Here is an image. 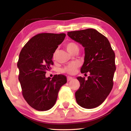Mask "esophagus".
Returning <instances> with one entry per match:
<instances>
[{
  "label": "esophagus",
  "mask_w": 131,
  "mask_h": 131,
  "mask_svg": "<svg viewBox=\"0 0 131 131\" xmlns=\"http://www.w3.org/2000/svg\"><path fill=\"white\" fill-rule=\"evenodd\" d=\"M73 79V78H72L71 77H67V80H68V81L69 82V81H70V80H72Z\"/></svg>",
  "instance_id": "obj_1"
}]
</instances>
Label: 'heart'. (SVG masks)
<instances>
[{"instance_id":"heart-1","label":"heart","mask_w":131,"mask_h":131,"mask_svg":"<svg viewBox=\"0 0 131 131\" xmlns=\"http://www.w3.org/2000/svg\"><path fill=\"white\" fill-rule=\"evenodd\" d=\"M66 49L67 51L70 52V53H73L75 51V50H78L79 48L77 44L74 42H69L65 45ZM57 51L54 52L53 54V58H54L56 56ZM80 66V63L79 61H75L71 63H69L68 65L65 66V67L61 69V72L64 73H67L68 74L73 75L75 73L77 70L79 66Z\"/></svg>"}]
</instances>
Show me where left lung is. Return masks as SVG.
I'll use <instances>...</instances> for the list:
<instances>
[{"label": "left lung", "mask_w": 131, "mask_h": 131, "mask_svg": "<svg viewBox=\"0 0 131 131\" xmlns=\"http://www.w3.org/2000/svg\"><path fill=\"white\" fill-rule=\"evenodd\" d=\"M68 35L84 47V62L80 71L90 74L87 79L77 77L80 87L75 92L76 101L82 107H96L105 101L113 88L116 70L115 53L107 38L95 29L70 31Z\"/></svg>", "instance_id": "1"}]
</instances>
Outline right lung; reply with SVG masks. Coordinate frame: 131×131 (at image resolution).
Returning a JSON list of instances; mask_svg holds the SVG:
<instances>
[{"instance_id": "add662e5", "label": "right lung", "mask_w": 131, "mask_h": 131, "mask_svg": "<svg viewBox=\"0 0 131 131\" xmlns=\"http://www.w3.org/2000/svg\"><path fill=\"white\" fill-rule=\"evenodd\" d=\"M65 37L64 33L37 34L19 53L17 67L22 93L27 104L37 110L47 111L53 106L60 88L67 82L63 75H54L52 79L46 77L53 65V53Z\"/></svg>"}]
</instances>
